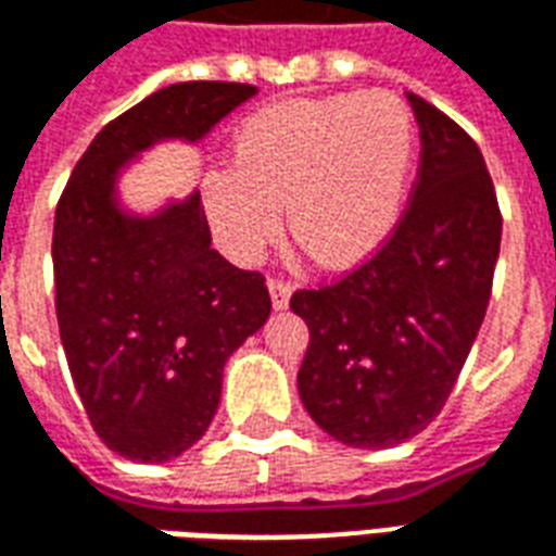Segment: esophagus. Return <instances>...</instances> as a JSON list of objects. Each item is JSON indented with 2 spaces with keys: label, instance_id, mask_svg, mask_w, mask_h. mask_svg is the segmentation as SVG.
Here are the masks:
<instances>
[{
  "label": "esophagus",
  "instance_id": "esophagus-1",
  "mask_svg": "<svg viewBox=\"0 0 556 556\" xmlns=\"http://www.w3.org/2000/svg\"><path fill=\"white\" fill-rule=\"evenodd\" d=\"M267 291H270V303H274V309H286L291 301V291H294V286L286 282V279L270 277L267 279Z\"/></svg>",
  "mask_w": 556,
  "mask_h": 556
}]
</instances>
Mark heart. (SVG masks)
<instances>
[{
    "label": "heart",
    "instance_id": "1",
    "mask_svg": "<svg viewBox=\"0 0 556 556\" xmlns=\"http://www.w3.org/2000/svg\"><path fill=\"white\" fill-rule=\"evenodd\" d=\"M235 169L202 178V205L223 250L255 262L286 207L294 241L325 267H349L396 229L414 118L390 91L289 98L262 106L235 134Z\"/></svg>",
    "mask_w": 556,
    "mask_h": 556
}]
</instances>
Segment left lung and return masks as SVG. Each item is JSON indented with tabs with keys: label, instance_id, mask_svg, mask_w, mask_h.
Segmentation results:
<instances>
[{
	"label": "left lung",
	"instance_id": "obj_1",
	"mask_svg": "<svg viewBox=\"0 0 556 556\" xmlns=\"http://www.w3.org/2000/svg\"><path fill=\"white\" fill-rule=\"evenodd\" d=\"M419 172L393 235L351 274L291 294L309 327L303 408L337 441L387 450L438 417L473 349L501 253V207L477 142L408 91Z\"/></svg>",
	"mask_w": 556,
	"mask_h": 556
}]
</instances>
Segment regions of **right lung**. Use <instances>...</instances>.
Instances as JSON below:
<instances>
[{"mask_svg": "<svg viewBox=\"0 0 556 556\" xmlns=\"http://www.w3.org/2000/svg\"><path fill=\"white\" fill-rule=\"evenodd\" d=\"M178 83L91 139L55 207V315L71 378L113 453L160 465L217 414L223 366L270 315L265 277L211 247L199 190L154 214L122 205L118 178L157 142H199L255 94Z\"/></svg>", "mask_w": 556, "mask_h": 556, "instance_id": "add662e5", "label": "right lung"}]
</instances>
